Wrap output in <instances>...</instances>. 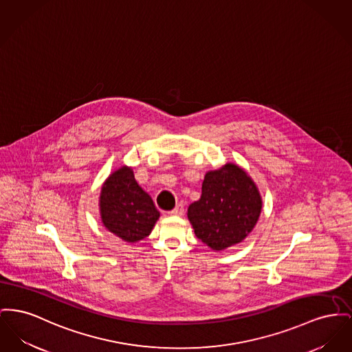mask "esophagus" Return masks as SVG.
<instances>
[{"label": "esophagus", "instance_id": "1", "mask_svg": "<svg viewBox=\"0 0 352 352\" xmlns=\"http://www.w3.org/2000/svg\"><path fill=\"white\" fill-rule=\"evenodd\" d=\"M185 212V205L182 202H179L177 206L174 207V210L170 211L171 215H184Z\"/></svg>", "mask_w": 352, "mask_h": 352}]
</instances>
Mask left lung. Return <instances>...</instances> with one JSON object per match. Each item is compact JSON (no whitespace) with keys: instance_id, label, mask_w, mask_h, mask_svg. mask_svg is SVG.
I'll use <instances>...</instances> for the list:
<instances>
[{"instance_id":"1","label":"left lung","mask_w":352,"mask_h":352,"mask_svg":"<svg viewBox=\"0 0 352 352\" xmlns=\"http://www.w3.org/2000/svg\"><path fill=\"white\" fill-rule=\"evenodd\" d=\"M262 199L252 179L239 166L228 164L208 171L202 195L187 217L199 241L221 251L242 242L256 225Z\"/></svg>"}]
</instances>
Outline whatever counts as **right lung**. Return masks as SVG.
<instances>
[{"label":"right lung","instance_id":"right-lung-1","mask_svg":"<svg viewBox=\"0 0 352 352\" xmlns=\"http://www.w3.org/2000/svg\"><path fill=\"white\" fill-rule=\"evenodd\" d=\"M100 208L104 228L130 243L147 236L160 218L151 197L140 187L133 170L126 166L106 179Z\"/></svg>","mask_w":352,"mask_h":352}]
</instances>
